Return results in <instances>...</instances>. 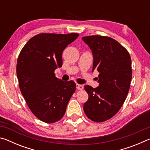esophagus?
I'll list each match as a JSON object with an SVG mask.
<instances>
[{
  "mask_svg": "<svg viewBox=\"0 0 150 150\" xmlns=\"http://www.w3.org/2000/svg\"><path fill=\"white\" fill-rule=\"evenodd\" d=\"M77 88L79 90H82V89H83V86L82 85L77 84Z\"/></svg>",
  "mask_w": 150,
  "mask_h": 150,
  "instance_id": "1",
  "label": "esophagus"
}]
</instances>
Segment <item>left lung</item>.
Instances as JSON below:
<instances>
[{
	"instance_id": "obj_1",
	"label": "left lung",
	"mask_w": 150,
	"mask_h": 150,
	"mask_svg": "<svg viewBox=\"0 0 150 150\" xmlns=\"http://www.w3.org/2000/svg\"><path fill=\"white\" fill-rule=\"evenodd\" d=\"M82 40L92 51L93 71L99 72V86H85L88 100L83 109L87 117L102 122L113 117L125 101L132 75V61L125 47L110 37L88 35Z\"/></svg>"
}]
</instances>
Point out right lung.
I'll use <instances>...</instances> for the list:
<instances>
[{"label":"right lung","instance_id":"add662e5","mask_svg":"<svg viewBox=\"0 0 150 150\" xmlns=\"http://www.w3.org/2000/svg\"><path fill=\"white\" fill-rule=\"evenodd\" d=\"M78 36L77 33L37 34L18 55L16 74L20 91L32 112L45 123L62 118L76 90L74 81H63L54 71L62 67L63 50Z\"/></svg>","mask_w":150,"mask_h":150}]
</instances>
